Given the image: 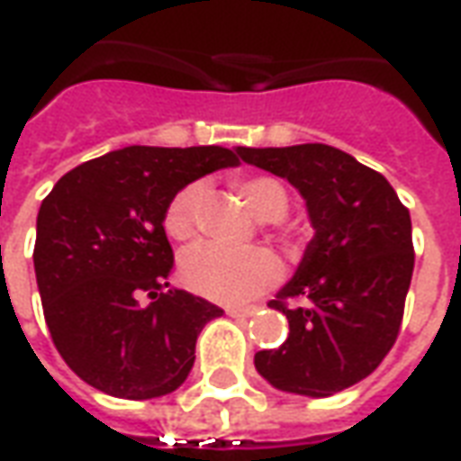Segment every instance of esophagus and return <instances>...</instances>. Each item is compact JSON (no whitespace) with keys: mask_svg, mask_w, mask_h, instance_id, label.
<instances>
[{"mask_svg":"<svg viewBox=\"0 0 461 461\" xmlns=\"http://www.w3.org/2000/svg\"><path fill=\"white\" fill-rule=\"evenodd\" d=\"M254 313H257V309H227V316H231V319H249Z\"/></svg>","mask_w":461,"mask_h":461,"instance_id":"esophagus-1","label":"esophagus"}]
</instances>
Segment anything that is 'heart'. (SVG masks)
<instances>
[{
  "label": "heart",
  "mask_w": 461,
  "mask_h": 461,
  "mask_svg": "<svg viewBox=\"0 0 461 461\" xmlns=\"http://www.w3.org/2000/svg\"><path fill=\"white\" fill-rule=\"evenodd\" d=\"M240 192L249 210L264 221H279L289 210V192L269 175L241 180ZM202 194L204 185L190 182L167 202L162 224L175 241H187L194 237ZM279 259L264 247L224 249L214 244H197L185 251L180 259L182 281L200 296L220 303H247L264 289H269L279 279Z\"/></svg>",
  "instance_id": "b5f03b06"
}]
</instances>
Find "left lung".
I'll list each match as a JSON object with an SVG mask.
<instances>
[{"label":"left lung","mask_w":461,"mask_h":461,"mask_svg":"<svg viewBox=\"0 0 461 461\" xmlns=\"http://www.w3.org/2000/svg\"><path fill=\"white\" fill-rule=\"evenodd\" d=\"M237 152L289 180L316 231L294 279L269 303L289 319V336L259 350L254 366L284 393H340L395 346L415 269L410 212L380 172L323 142Z\"/></svg>","instance_id":"8db88e82"}]
</instances>
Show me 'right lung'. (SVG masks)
Wrapping results in <instances>:
<instances>
[{
	"label": "right lung",
	"mask_w": 461,
	"mask_h": 461,
	"mask_svg": "<svg viewBox=\"0 0 461 461\" xmlns=\"http://www.w3.org/2000/svg\"><path fill=\"white\" fill-rule=\"evenodd\" d=\"M234 165L237 152L220 145H131L66 172L46 194L34 244L44 319L91 387L150 400L187 380L200 330L224 311L170 289L162 214L185 185Z\"/></svg>",
	"instance_id": "right-lung-1"
}]
</instances>
